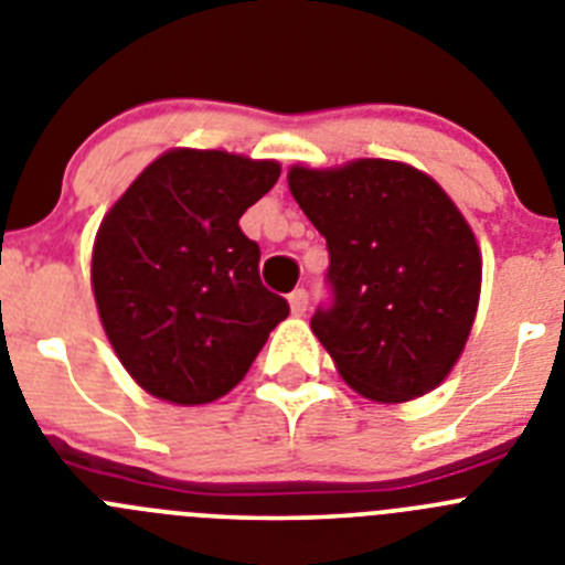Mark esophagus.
I'll return each instance as SVG.
<instances>
[{"mask_svg":"<svg viewBox=\"0 0 565 565\" xmlns=\"http://www.w3.org/2000/svg\"><path fill=\"white\" fill-rule=\"evenodd\" d=\"M288 306H291V311L297 313V317H302V313L308 311V291H306V288H294V291L288 294Z\"/></svg>","mask_w":565,"mask_h":565,"instance_id":"esophagus-1","label":"esophagus"}]
</instances>
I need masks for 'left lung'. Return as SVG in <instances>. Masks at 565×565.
<instances>
[{"label": "left lung", "instance_id": "obj_1", "mask_svg": "<svg viewBox=\"0 0 565 565\" xmlns=\"http://www.w3.org/2000/svg\"><path fill=\"white\" fill-rule=\"evenodd\" d=\"M288 186L328 243L331 306L311 331L339 376L384 404L438 387L481 297V252L456 203L430 174L382 158L291 167Z\"/></svg>", "mask_w": 565, "mask_h": 565}]
</instances>
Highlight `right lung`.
Segmentation results:
<instances>
[{
    "label": "right lung",
    "mask_w": 565,
    "mask_h": 565,
    "mask_svg": "<svg viewBox=\"0 0 565 565\" xmlns=\"http://www.w3.org/2000/svg\"><path fill=\"white\" fill-rule=\"evenodd\" d=\"M277 161L169 149L102 221L98 317L129 376L172 404H209L246 376L288 302L259 282L239 217L277 183Z\"/></svg>",
    "instance_id": "right-lung-1"
}]
</instances>
